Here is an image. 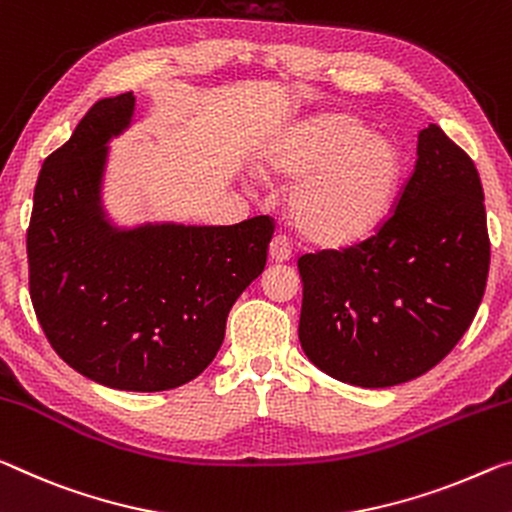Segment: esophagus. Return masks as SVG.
Here are the masks:
<instances>
[{
    "mask_svg": "<svg viewBox=\"0 0 512 512\" xmlns=\"http://www.w3.org/2000/svg\"><path fill=\"white\" fill-rule=\"evenodd\" d=\"M269 259L275 264L289 262L291 259V246L285 237H273L271 246H269Z\"/></svg>",
    "mask_w": 512,
    "mask_h": 512,
    "instance_id": "obj_1",
    "label": "esophagus"
}]
</instances>
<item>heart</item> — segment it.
Segmentation results:
<instances>
[{
  "label": "heart",
  "instance_id": "1",
  "mask_svg": "<svg viewBox=\"0 0 512 512\" xmlns=\"http://www.w3.org/2000/svg\"><path fill=\"white\" fill-rule=\"evenodd\" d=\"M264 170L296 186L289 218L319 248L369 239L392 207L401 159L392 143L371 139L353 116H319L291 129L264 152Z\"/></svg>",
  "mask_w": 512,
  "mask_h": 512
}]
</instances>
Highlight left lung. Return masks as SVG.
I'll return each mask as SVG.
<instances>
[{
	"instance_id": "8db88e82",
	"label": "left lung",
	"mask_w": 512,
	"mask_h": 512,
	"mask_svg": "<svg viewBox=\"0 0 512 512\" xmlns=\"http://www.w3.org/2000/svg\"><path fill=\"white\" fill-rule=\"evenodd\" d=\"M488 269L481 177L465 150L428 125L417 136L415 173L378 234L298 259L300 346L342 383H408L472 326Z\"/></svg>"
}]
</instances>
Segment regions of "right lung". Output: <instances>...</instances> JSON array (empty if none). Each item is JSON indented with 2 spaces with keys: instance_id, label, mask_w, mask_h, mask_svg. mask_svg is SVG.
Masks as SVG:
<instances>
[{
  "instance_id": "add662e5",
  "label": "right lung",
  "mask_w": 512,
  "mask_h": 512,
  "mask_svg": "<svg viewBox=\"0 0 512 512\" xmlns=\"http://www.w3.org/2000/svg\"><path fill=\"white\" fill-rule=\"evenodd\" d=\"M134 113V93L104 97L45 159L27 232L29 294L52 348L81 376L164 392L216 358L227 314L264 271L273 223H116L104 205L109 143Z\"/></svg>"
}]
</instances>
